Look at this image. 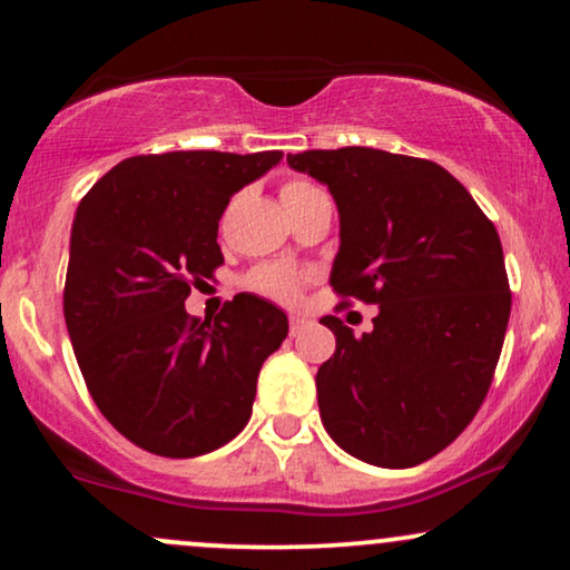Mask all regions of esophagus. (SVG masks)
Instances as JSON below:
<instances>
[{
  "mask_svg": "<svg viewBox=\"0 0 570 570\" xmlns=\"http://www.w3.org/2000/svg\"><path fill=\"white\" fill-rule=\"evenodd\" d=\"M308 324H311V318L301 316V314H293L291 316V334H293V337H295V334H301L303 330H306Z\"/></svg>",
  "mask_w": 570,
  "mask_h": 570,
  "instance_id": "1",
  "label": "esophagus"
}]
</instances>
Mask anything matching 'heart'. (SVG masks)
<instances>
[{
	"instance_id": "obj_1",
	"label": "heart",
	"mask_w": 570,
	"mask_h": 570,
	"mask_svg": "<svg viewBox=\"0 0 570 570\" xmlns=\"http://www.w3.org/2000/svg\"><path fill=\"white\" fill-rule=\"evenodd\" d=\"M314 189L316 186L311 181H303V178H291L279 194H283V202H287V199H295V197H301V194H308ZM306 279H308L306 272L283 267V264H267V267L254 269L252 275H248V287L256 293L267 295V298H272V301L295 303L301 298V291H303V285H306Z\"/></svg>"
}]
</instances>
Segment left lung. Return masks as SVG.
Listing matches in <instances>:
<instances>
[{
	"label": "left lung",
	"instance_id": "1",
	"mask_svg": "<svg viewBox=\"0 0 570 570\" xmlns=\"http://www.w3.org/2000/svg\"><path fill=\"white\" fill-rule=\"evenodd\" d=\"M287 163L337 202L334 293L379 306L363 337L322 318L337 337L316 373L326 433L361 462L423 464L472 423L501 357L511 291L495 225L433 160L340 147Z\"/></svg>",
	"mask_w": 570,
	"mask_h": 570
}]
</instances>
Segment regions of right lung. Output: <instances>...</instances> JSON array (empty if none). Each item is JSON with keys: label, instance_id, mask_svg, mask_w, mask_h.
Instances as JSON below:
<instances>
[{"label": "right lung", "instance_id": "add662e5", "mask_svg": "<svg viewBox=\"0 0 570 570\" xmlns=\"http://www.w3.org/2000/svg\"><path fill=\"white\" fill-rule=\"evenodd\" d=\"M283 160L181 150L121 160L75 213L65 322L92 402L124 439L158 456L220 449L252 417L262 363L287 316L238 293L189 316L191 285L223 264L217 223L238 189Z\"/></svg>", "mask_w": 570, "mask_h": 570}]
</instances>
